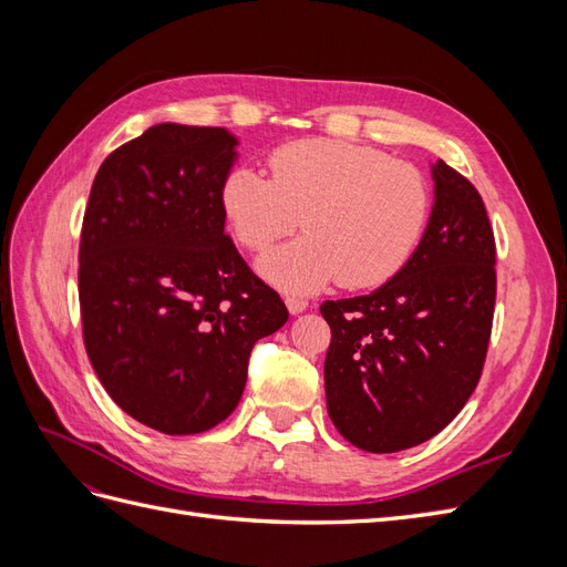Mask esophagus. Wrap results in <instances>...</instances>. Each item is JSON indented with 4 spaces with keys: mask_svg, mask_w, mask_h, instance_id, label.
Listing matches in <instances>:
<instances>
[{
    "mask_svg": "<svg viewBox=\"0 0 567 567\" xmlns=\"http://www.w3.org/2000/svg\"><path fill=\"white\" fill-rule=\"evenodd\" d=\"M307 305H310V302H307L305 298H298V296H288V298H286V307H288V312H290V315H300V312H305V310H307Z\"/></svg>",
    "mask_w": 567,
    "mask_h": 567,
    "instance_id": "esophagus-1",
    "label": "esophagus"
}]
</instances>
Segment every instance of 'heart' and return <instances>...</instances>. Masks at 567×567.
Masks as SVG:
<instances>
[{
	"instance_id": "b5f03b06",
	"label": "heart",
	"mask_w": 567,
	"mask_h": 567,
	"mask_svg": "<svg viewBox=\"0 0 567 567\" xmlns=\"http://www.w3.org/2000/svg\"><path fill=\"white\" fill-rule=\"evenodd\" d=\"M269 173L271 179L231 169L219 203L236 241L255 252L288 236L302 215L310 234L257 262L274 286L310 293L338 279L371 288L414 255L431 213V192L414 165L362 144L302 140L274 151Z\"/></svg>"
}]
</instances>
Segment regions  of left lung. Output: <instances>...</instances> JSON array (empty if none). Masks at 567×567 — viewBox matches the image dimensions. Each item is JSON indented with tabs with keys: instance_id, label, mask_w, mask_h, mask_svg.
<instances>
[{
	"instance_id": "left-lung-1",
	"label": "left lung",
	"mask_w": 567,
	"mask_h": 567,
	"mask_svg": "<svg viewBox=\"0 0 567 567\" xmlns=\"http://www.w3.org/2000/svg\"><path fill=\"white\" fill-rule=\"evenodd\" d=\"M409 262L369 296L326 300V409L354 447L390 454L431 440L473 394L492 333L496 248L485 203L454 167Z\"/></svg>"
}]
</instances>
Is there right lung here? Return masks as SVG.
<instances>
[{
  "mask_svg": "<svg viewBox=\"0 0 567 567\" xmlns=\"http://www.w3.org/2000/svg\"><path fill=\"white\" fill-rule=\"evenodd\" d=\"M236 146L225 127L153 125L101 163L84 210V348L111 400L165 435L225 421L252 346L288 319L225 234Z\"/></svg>",
  "mask_w": 567,
  "mask_h": 567,
  "instance_id": "add662e5",
  "label": "right lung"
}]
</instances>
